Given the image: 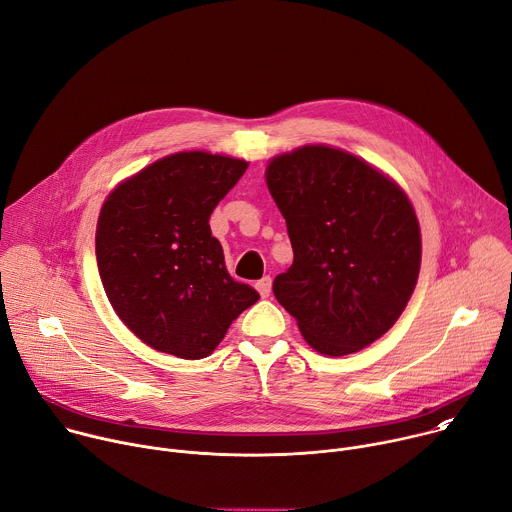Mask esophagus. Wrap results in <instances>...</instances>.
<instances>
[{
    "mask_svg": "<svg viewBox=\"0 0 512 512\" xmlns=\"http://www.w3.org/2000/svg\"><path fill=\"white\" fill-rule=\"evenodd\" d=\"M255 287H257L261 298H269V294H271V277H269V275L261 277V279L255 283Z\"/></svg>",
    "mask_w": 512,
    "mask_h": 512,
    "instance_id": "1",
    "label": "esophagus"
}]
</instances>
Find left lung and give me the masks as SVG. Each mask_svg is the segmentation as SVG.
<instances>
[{
	"mask_svg": "<svg viewBox=\"0 0 512 512\" xmlns=\"http://www.w3.org/2000/svg\"><path fill=\"white\" fill-rule=\"evenodd\" d=\"M265 180L294 249L273 281L277 302L320 354L373 344L403 314L419 277L411 200L369 162L324 143L275 156Z\"/></svg>",
	"mask_w": 512,
	"mask_h": 512,
	"instance_id": "obj_1",
	"label": "left lung"
}]
</instances>
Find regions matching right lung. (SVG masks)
<instances>
[{
  "label": "right lung",
  "instance_id": "right-lung-1",
  "mask_svg": "<svg viewBox=\"0 0 512 512\" xmlns=\"http://www.w3.org/2000/svg\"><path fill=\"white\" fill-rule=\"evenodd\" d=\"M247 166L221 154L178 152L123 180L103 202L95 249L105 294L154 350L204 358L259 300L229 275L208 225Z\"/></svg>",
  "mask_w": 512,
  "mask_h": 512
}]
</instances>
